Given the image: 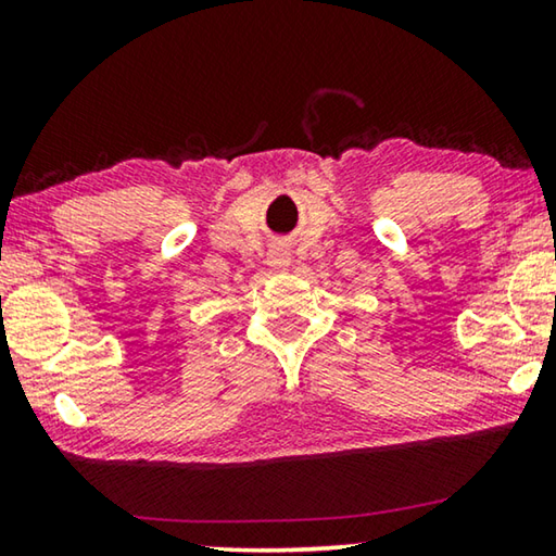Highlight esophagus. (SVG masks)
Listing matches in <instances>:
<instances>
[{"label":"esophagus","instance_id":"1","mask_svg":"<svg viewBox=\"0 0 556 556\" xmlns=\"http://www.w3.org/2000/svg\"><path fill=\"white\" fill-rule=\"evenodd\" d=\"M267 265H269L271 269H275V271H285V269L291 267V255H289V252H287L285 248L271 250L269 255H267Z\"/></svg>","mask_w":556,"mask_h":556}]
</instances>
